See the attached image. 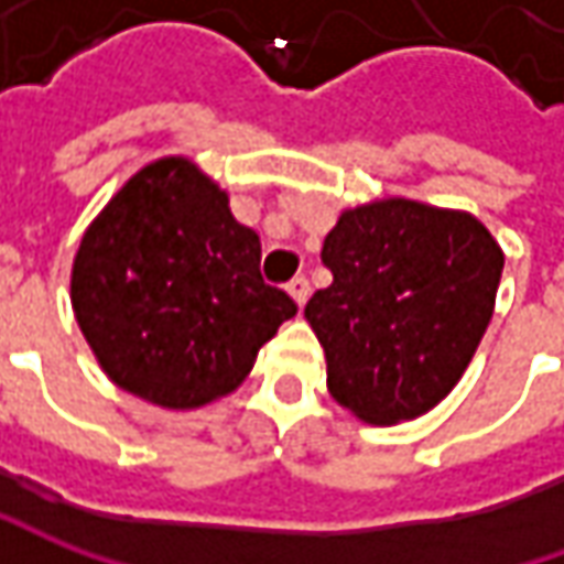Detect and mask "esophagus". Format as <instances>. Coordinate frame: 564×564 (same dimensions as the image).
<instances>
[{
    "label": "esophagus",
    "mask_w": 564,
    "mask_h": 564,
    "mask_svg": "<svg viewBox=\"0 0 564 564\" xmlns=\"http://www.w3.org/2000/svg\"><path fill=\"white\" fill-rule=\"evenodd\" d=\"M289 294H292L297 307H304V304H307V297H311V282H307L304 275H294L292 282H289Z\"/></svg>",
    "instance_id": "1"
}]
</instances>
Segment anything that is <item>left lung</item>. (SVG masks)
I'll list each match as a JSON object with an SVG mask.
<instances>
[{"label":"left lung","mask_w":564,"mask_h":564,"mask_svg":"<svg viewBox=\"0 0 564 564\" xmlns=\"http://www.w3.org/2000/svg\"><path fill=\"white\" fill-rule=\"evenodd\" d=\"M319 257L333 285L304 316L326 351L329 395L367 423L436 408L492 319L506 257L487 226L389 197L345 209Z\"/></svg>","instance_id":"obj_1"}]
</instances>
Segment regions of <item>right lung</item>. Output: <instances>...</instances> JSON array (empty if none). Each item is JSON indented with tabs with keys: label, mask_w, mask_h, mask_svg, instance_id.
<instances>
[{
	"label": "right lung",
	"mask_w": 564,
	"mask_h": 564,
	"mask_svg": "<svg viewBox=\"0 0 564 564\" xmlns=\"http://www.w3.org/2000/svg\"><path fill=\"white\" fill-rule=\"evenodd\" d=\"M72 307L106 377L160 408L228 395L297 314L260 275V238L185 156L143 165L84 231Z\"/></svg>",
	"instance_id": "right-lung-1"
}]
</instances>
